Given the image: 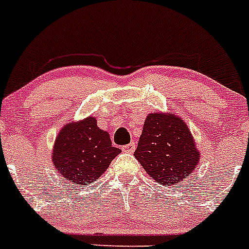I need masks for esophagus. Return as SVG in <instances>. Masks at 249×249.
Listing matches in <instances>:
<instances>
[{
    "mask_svg": "<svg viewBox=\"0 0 249 249\" xmlns=\"http://www.w3.org/2000/svg\"><path fill=\"white\" fill-rule=\"evenodd\" d=\"M135 148H136L135 142H131V143L122 146V151L126 152V153H132V152H135Z\"/></svg>",
    "mask_w": 249,
    "mask_h": 249,
    "instance_id": "esophagus-1",
    "label": "esophagus"
}]
</instances>
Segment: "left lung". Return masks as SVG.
<instances>
[{
	"label": "left lung",
	"instance_id": "8db88e82",
	"mask_svg": "<svg viewBox=\"0 0 249 249\" xmlns=\"http://www.w3.org/2000/svg\"><path fill=\"white\" fill-rule=\"evenodd\" d=\"M135 157L158 184L176 186L193 173L199 151L187 123L173 112H153L144 121Z\"/></svg>",
	"mask_w": 249,
	"mask_h": 249
}]
</instances>
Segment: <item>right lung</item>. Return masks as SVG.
I'll return each mask as SVG.
<instances>
[{"label":"right lung","instance_id":"1","mask_svg":"<svg viewBox=\"0 0 249 249\" xmlns=\"http://www.w3.org/2000/svg\"><path fill=\"white\" fill-rule=\"evenodd\" d=\"M120 153V148L112 147L108 132L101 129L97 120L89 116L59 129L51 157L56 172L68 183L87 186L98 179Z\"/></svg>","mask_w":249,"mask_h":249}]
</instances>
